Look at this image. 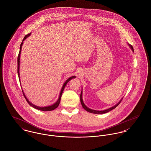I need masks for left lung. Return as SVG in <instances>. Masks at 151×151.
Listing matches in <instances>:
<instances>
[{"label": "left lung", "mask_w": 151, "mask_h": 151, "mask_svg": "<svg viewBox=\"0 0 151 151\" xmlns=\"http://www.w3.org/2000/svg\"><path fill=\"white\" fill-rule=\"evenodd\" d=\"M128 45H129V48H130L132 50V51L134 52V49H133L132 46L131 45L129 44H128ZM122 99H121L119 101V102H118L115 106H113V107H110V108H109V109H106V110H100V111H99V110H92V109H89V108H88V107L85 104V103H83V99H82V90L81 91V97H80L81 102V104H82V106L83 108L86 111H88V112H89V113H93V114H104V113H108L109 111H111V110L114 109L116 107H117V106L119 105V104L120 103Z\"/></svg>", "instance_id": "8db88e82"}]
</instances>
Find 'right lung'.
Wrapping results in <instances>:
<instances>
[{
	"label": "right lung",
	"instance_id": "obj_1",
	"mask_svg": "<svg viewBox=\"0 0 151 151\" xmlns=\"http://www.w3.org/2000/svg\"><path fill=\"white\" fill-rule=\"evenodd\" d=\"M30 34L31 33L28 34H27V35L24 37V39L23 40V41L22 42L21 45H20V51H19V55H18V58H17V73H18V76H19V81H20V72H19L20 70H19V69H20V54H21L22 48V45H23V41H24L27 37H29L30 35ZM76 78V76H71V77H70L69 78H68V79L65 82V83H63V86H62V89H61V91H60V94L59 98H58V100H57L55 103H54L53 104H52V105H51V106H46V107H39V106H35V105L33 104L32 103H31L30 101L28 100V99L26 97V95H25L24 91H23V89H22V91H23V95H24V96L26 100H27V101L28 102V103L30 104V106H31V107H32L33 108H34V109H37V110H39L44 111H52V110H54V109H55L56 108H57V107H58V106H59V104H60V98H61V96H62V93H63V89H64L65 86L66 85V84L68 83V82H69V81H70V80L72 79L73 78ZM21 87H22V86H21Z\"/></svg>",
	"mask_w": 151,
	"mask_h": 151
}]
</instances>
